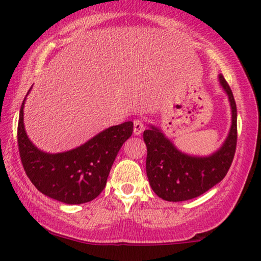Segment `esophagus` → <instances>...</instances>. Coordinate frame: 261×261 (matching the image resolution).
Wrapping results in <instances>:
<instances>
[{
	"label": "esophagus",
	"mask_w": 261,
	"mask_h": 261,
	"mask_svg": "<svg viewBox=\"0 0 261 261\" xmlns=\"http://www.w3.org/2000/svg\"><path fill=\"white\" fill-rule=\"evenodd\" d=\"M145 129V123L144 121L140 119H135L134 120V135H140L142 132Z\"/></svg>",
	"instance_id": "obj_1"
}]
</instances>
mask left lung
I'll return each mask as SVG.
<instances>
[{
	"label": "left lung",
	"mask_w": 261,
	"mask_h": 261,
	"mask_svg": "<svg viewBox=\"0 0 261 261\" xmlns=\"http://www.w3.org/2000/svg\"><path fill=\"white\" fill-rule=\"evenodd\" d=\"M219 83L228 96L231 124L226 140L217 151L204 156L191 155L179 151L158 127L149 124L144 132L149 185L165 201L181 202L198 197L220 183L229 170L237 148V105L222 74H219Z\"/></svg>",
	"instance_id": "obj_1"
}]
</instances>
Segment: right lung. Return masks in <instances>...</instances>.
Listing matches in <instances>:
<instances>
[{
    "label": "right lung",
    "mask_w": 261,
    "mask_h": 261,
    "mask_svg": "<svg viewBox=\"0 0 261 261\" xmlns=\"http://www.w3.org/2000/svg\"><path fill=\"white\" fill-rule=\"evenodd\" d=\"M26 97L20 109L17 145L27 177L41 194L65 204L92 201L105 189L117 153L133 133V122L107 128L70 151L47 153L35 147L27 137L23 124Z\"/></svg>",
    "instance_id": "obj_1"
}]
</instances>
